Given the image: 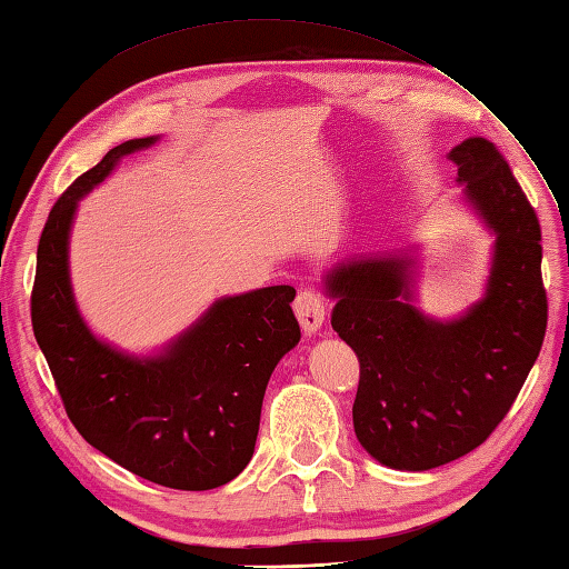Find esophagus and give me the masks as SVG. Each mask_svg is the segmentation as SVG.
Wrapping results in <instances>:
<instances>
[{
	"instance_id": "obj_1",
	"label": "esophagus",
	"mask_w": 569,
	"mask_h": 569,
	"mask_svg": "<svg viewBox=\"0 0 569 569\" xmlns=\"http://www.w3.org/2000/svg\"><path fill=\"white\" fill-rule=\"evenodd\" d=\"M296 318L300 322V328H303L306 335L318 332L325 322V298L316 288H306V291H300L296 303Z\"/></svg>"
}]
</instances>
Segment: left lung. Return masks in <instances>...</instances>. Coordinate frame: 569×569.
<instances>
[{
  "label": "left lung",
  "instance_id": "1",
  "mask_svg": "<svg viewBox=\"0 0 569 569\" xmlns=\"http://www.w3.org/2000/svg\"><path fill=\"white\" fill-rule=\"evenodd\" d=\"M457 183L497 234L487 293L462 318L422 316L406 253L337 263L325 276L332 330L359 357L352 406L361 447L381 465L426 471L485 442L509 413L548 328L540 224L499 149L481 137L450 151Z\"/></svg>",
  "mask_w": 569,
  "mask_h": 569
}]
</instances>
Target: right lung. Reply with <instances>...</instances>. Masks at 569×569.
I'll return each mask as SVG.
<instances>
[{"label":"right lung","instance_id":"1","mask_svg":"<svg viewBox=\"0 0 569 569\" xmlns=\"http://www.w3.org/2000/svg\"><path fill=\"white\" fill-rule=\"evenodd\" d=\"M156 139L119 143L56 200L36 253L31 322L66 413L84 440L153 485L204 491L249 465L266 383L300 340L291 308L296 288L269 286L214 300L156 357L124 355L90 332L68 271L78 200L119 159Z\"/></svg>","mask_w":569,"mask_h":569}]
</instances>
